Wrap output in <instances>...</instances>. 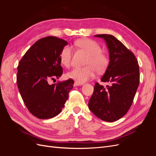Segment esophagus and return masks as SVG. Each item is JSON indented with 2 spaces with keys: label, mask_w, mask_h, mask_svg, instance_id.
I'll list each match as a JSON object with an SVG mask.
<instances>
[{
  "label": "esophagus",
  "mask_w": 156,
  "mask_h": 156,
  "mask_svg": "<svg viewBox=\"0 0 156 156\" xmlns=\"http://www.w3.org/2000/svg\"><path fill=\"white\" fill-rule=\"evenodd\" d=\"M83 83H78V82H75L74 83V87H77V86H81L83 85Z\"/></svg>",
  "instance_id": "obj_1"
}]
</instances>
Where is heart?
I'll use <instances>...</instances> for the list:
<instances>
[{"mask_svg":"<svg viewBox=\"0 0 156 156\" xmlns=\"http://www.w3.org/2000/svg\"><path fill=\"white\" fill-rule=\"evenodd\" d=\"M75 45L88 55L85 62L87 66L73 68L66 73L68 78L83 83L95 77L96 69L98 72L105 70L108 64V59L107 56L101 51V47L96 41L90 39H82L75 41ZM72 56V48L68 45L64 47L59 55L61 64L66 67H69Z\"/></svg>","mask_w":156,"mask_h":156,"instance_id":"1","label":"heart"}]
</instances>
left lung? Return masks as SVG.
I'll return each mask as SVG.
<instances>
[{"label":"left lung","mask_w":156,"mask_h":156,"mask_svg":"<svg viewBox=\"0 0 156 156\" xmlns=\"http://www.w3.org/2000/svg\"><path fill=\"white\" fill-rule=\"evenodd\" d=\"M94 36L106 42L109 63L101 81L111 85L105 89L95 84L88 108L99 119L111 122L121 119L129 109L139 84V66L133 53L115 36Z\"/></svg>","instance_id":"8db88e82"}]
</instances>
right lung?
I'll return each mask as SVG.
<instances>
[{
    "label": "right lung",
    "mask_w": 156,
    "mask_h": 156,
    "mask_svg": "<svg viewBox=\"0 0 156 156\" xmlns=\"http://www.w3.org/2000/svg\"><path fill=\"white\" fill-rule=\"evenodd\" d=\"M68 42L55 36L37 40L19 62L17 84L21 98L30 113L40 119H49L62 111L72 79L49 84V79L62 75L59 55Z\"/></svg>",
    "instance_id": "1"
}]
</instances>
